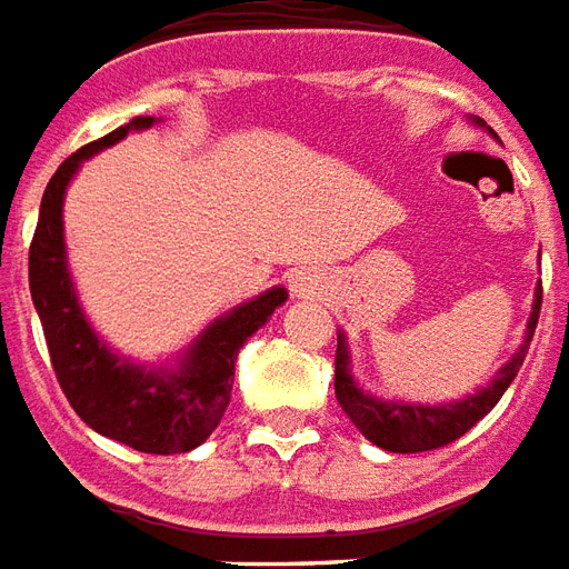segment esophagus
<instances>
[{
  "mask_svg": "<svg viewBox=\"0 0 569 569\" xmlns=\"http://www.w3.org/2000/svg\"><path fill=\"white\" fill-rule=\"evenodd\" d=\"M310 289H313L310 277H307L305 271H298L296 277H292V292H296V296H310Z\"/></svg>",
  "mask_w": 569,
  "mask_h": 569,
  "instance_id": "obj_1",
  "label": "esophagus"
}]
</instances>
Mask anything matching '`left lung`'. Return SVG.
Listing matches in <instances>:
<instances>
[{
	"instance_id": "1",
	"label": "left lung",
	"mask_w": 569,
	"mask_h": 569,
	"mask_svg": "<svg viewBox=\"0 0 569 569\" xmlns=\"http://www.w3.org/2000/svg\"><path fill=\"white\" fill-rule=\"evenodd\" d=\"M473 126H486L482 120H473ZM491 132V129H488ZM542 305V283L533 289L531 317H528V328L521 347L509 356L503 368L491 377L488 386L477 389L473 395H467L461 401L449 403H413V401H386L370 395L356 382L352 377V356H349L347 335L338 331V359H335V395L338 403L343 407V413L352 419V425L359 428L361 435L368 437L370 443L380 446L386 452H428V449H440V446L452 443L461 435H467L473 425L495 410V403L500 401V395L509 389V382L516 380L521 361L528 356L531 347L533 328L540 319Z\"/></svg>"
}]
</instances>
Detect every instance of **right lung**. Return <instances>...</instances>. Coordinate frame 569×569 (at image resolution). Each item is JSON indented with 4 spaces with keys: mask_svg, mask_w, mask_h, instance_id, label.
<instances>
[{
    "mask_svg": "<svg viewBox=\"0 0 569 569\" xmlns=\"http://www.w3.org/2000/svg\"><path fill=\"white\" fill-rule=\"evenodd\" d=\"M159 117H134L99 141L71 153L50 178L32 247H29V292L44 328L50 361L74 413L92 431L150 456L189 452L220 425L231 398L234 361L247 340L286 305L283 286L231 307L189 340L171 361L144 365L113 352L78 301L69 271L62 204L78 168L129 132H144Z\"/></svg>",
    "mask_w": 569,
    "mask_h": 569,
    "instance_id": "1",
    "label": "right lung"
}]
</instances>
